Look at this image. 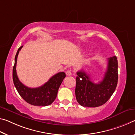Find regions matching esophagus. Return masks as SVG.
Returning a JSON list of instances; mask_svg holds the SVG:
<instances>
[{"label":"esophagus","mask_w":135,"mask_h":135,"mask_svg":"<svg viewBox=\"0 0 135 135\" xmlns=\"http://www.w3.org/2000/svg\"><path fill=\"white\" fill-rule=\"evenodd\" d=\"M65 73H66V75H67V76H71L72 74L71 70H67V71H66Z\"/></svg>","instance_id":"esophagus-1"}]
</instances>
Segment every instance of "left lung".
Returning a JSON list of instances; mask_svg holds the SVG:
<instances>
[{"instance_id": "obj_1", "label": "left lung", "mask_w": 135, "mask_h": 135, "mask_svg": "<svg viewBox=\"0 0 135 135\" xmlns=\"http://www.w3.org/2000/svg\"><path fill=\"white\" fill-rule=\"evenodd\" d=\"M108 61L103 79L98 83L91 82L88 74L83 70L77 72L75 94L81 106L90 108L102 106L114 93L118 83V61L115 56Z\"/></svg>"}]
</instances>
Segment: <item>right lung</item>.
Listing matches in <instances>:
<instances>
[{
    "instance_id": "add662e5",
    "label": "right lung",
    "mask_w": 135,
    "mask_h": 135,
    "mask_svg": "<svg viewBox=\"0 0 135 135\" xmlns=\"http://www.w3.org/2000/svg\"><path fill=\"white\" fill-rule=\"evenodd\" d=\"M22 47L23 46L18 49L15 57V63L12 70V79L15 87L21 97L32 105H50L56 98L59 88L66 76L65 73L59 72L55 74L47 82L40 87L31 88L25 86L19 80L16 72L17 60L18 53Z\"/></svg>"
}]
</instances>
